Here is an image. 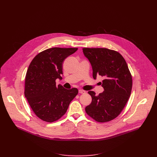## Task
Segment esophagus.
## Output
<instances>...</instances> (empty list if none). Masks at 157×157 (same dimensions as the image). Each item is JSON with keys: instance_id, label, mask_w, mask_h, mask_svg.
<instances>
[{"instance_id": "1", "label": "esophagus", "mask_w": 157, "mask_h": 157, "mask_svg": "<svg viewBox=\"0 0 157 157\" xmlns=\"http://www.w3.org/2000/svg\"><path fill=\"white\" fill-rule=\"evenodd\" d=\"M78 92H79V94H85L86 92V91L84 90H78Z\"/></svg>"}]
</instances>
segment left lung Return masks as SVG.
Instances as JSON below:
<instances>
[{"mask_svg": "<svg viewBox=\"0 0 157 157\" xmlns=\"http://www.w3.org/2000/svg\"><path fill=\"white\" fill-rule=\"evenodd\" d=\"M92 67L93 78L103 77L105 90L98 95L90 90L92 102L85 108L86 113L96 121L105 123L117 117L131 94L132 78L127 63L117 51L104 48H83Z\"/></svg>", "mask_w": 157, "mask_h": 157, "instance_id": "1", "label": "left lung"}]
</instances>
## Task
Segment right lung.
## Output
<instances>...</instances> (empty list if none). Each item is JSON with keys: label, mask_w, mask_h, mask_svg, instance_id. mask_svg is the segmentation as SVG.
<instances>
[{"label": "right lung", "mask_w": 157, "mask_h": 157, "mask_svg": "<svg viewBox=\"0 0 157 157\" xmlns=\"http://www.w3.org/2000/svg\"><path fill=\"white\" fill-rule=\"evenodd\" d=\"M77 48H52L39 52L28 68L24 94L36 115L42 120L52 123L59 120L67 111L78 90L65 89L56 86V80L62 79L63 63Z\"/></svg>", "instance_id": "obj_1"}]
</instances>
